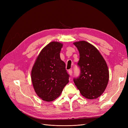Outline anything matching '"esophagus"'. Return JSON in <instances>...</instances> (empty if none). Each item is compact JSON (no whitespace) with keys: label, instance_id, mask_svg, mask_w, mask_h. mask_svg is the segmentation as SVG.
Segmentation results:
<instances>
[{"label":"esophagus","instance_id":"34e87169","mask_svg":"<svg viewBox=\"0 0 128 128\" xmlns=\"http://www.w3.org/2000/svg\"><path fill=\"white\" fill-rule=\"evenodd\" d=\"M68 73H69V74L70 75V76H72V69H69V70H68Z\"/></svg>","mask_w":128,"mask_h":128}]
</instances>
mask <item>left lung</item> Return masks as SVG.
Here are the masks:
<instances>
[{"instance_id":"1","label":"left lung","mask_w":128,"mask_h":128,"mask_svg":"<svg viewBox=\"0 0 128 128\" xmlns=\"http://www.w3.org/2000/svg\"><path fill=\"white\" fill-rule=\"evenodd\" d=\"M80 53L77 64L80 76L74 79L77 88L84 97L98 98L105 90L109 80V70L106 61L95 46L86 41L74 42Z\"/></svg>"}]
</instances>
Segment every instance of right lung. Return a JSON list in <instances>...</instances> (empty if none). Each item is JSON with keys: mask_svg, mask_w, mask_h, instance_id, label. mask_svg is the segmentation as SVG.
Returning <instances> with one entry per match:
<instances>
[{"mask_svg": "<svg viewBox=\"0 0 128 128\" xmlns=\"http://www.w3.org/2000/svg\"><path fill=\"white\" fill-rule=\"evenodd\" d=\"M63 44L52 42L42 50L33 66L31 77L36 94L50 102L59 97L69 82L66 64L60 59Z\"/></svg>", "mask_w": 128, "mask_h": 128, "instance_id": "obj_1", "label": "right lung"}]
</instances>
